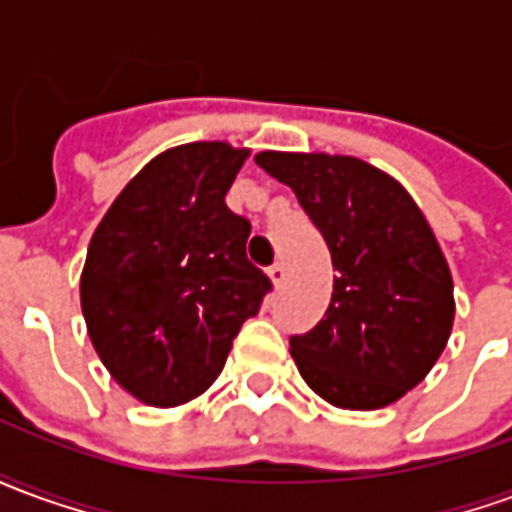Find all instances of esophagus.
Masks as SVG:
<instances>
[{"instance_id": "obj_1", "label": "esophagus", "mask_w": 512, "mask_h": 512, "mask_svg": "<svg viewBox=\"0 0 512 512\" xmlns=\"http://www.w3.org/2000/svg\"><path fill=\"white\" fill-rule=\"evenodd\" d=\"M268 277H271V282L279 288V285L285 282V277H288V274H285V266H282V263H274V266L268 268Z\"/></svg>"}]
</instances>
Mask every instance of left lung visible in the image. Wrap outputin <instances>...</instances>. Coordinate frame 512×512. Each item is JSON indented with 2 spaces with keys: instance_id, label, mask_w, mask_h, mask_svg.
I'll list each match as a JSON object with an SVG mask.
<instances>
[{
  "instance_id": "1",
  "label": "left lung",
  "mask_w": 512,
  "mask_h": 512,
  "mask_svg": "<svg viewBox=\"0 0 512 512\" xmlns=\"http://www.w3.org/2000/svg\"><path fill=\"white\" fill-rule=\"evenodd\" d=\"M255 161L296 191L332 252L323 321L290 337L301 378L332 406L395 403L436 365L455 315L450 268L417 202L359 158L266 150Z\"/></svg>"
}]
</instances>
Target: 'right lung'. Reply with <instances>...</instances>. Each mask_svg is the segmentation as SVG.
<instances>
[{"mask_svg":"<svg viewBox=\"0 0 512 512\" xmlns=\"http://www.w3.org/2000/svg\"><path fill=\"white\" fill-rule=\"evenodd\" d=\"M246 150L172 147L142 167L98 224L82 312L101 362L150 406H178L222 373L271 279L246 257L252 224L227 208Z\"/></svg>","mask_w":512,"mask_h":512,"instance_id":"add662e5","label":"right lung"}]
</instances>
